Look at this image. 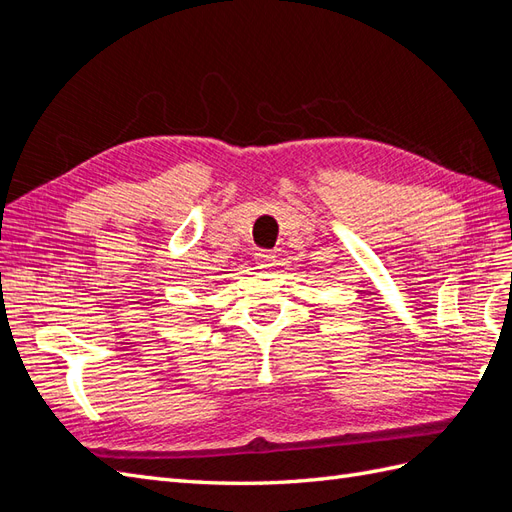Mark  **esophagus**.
I'll return each mask as SVG.
<instances>
[{"instance_id":"1","label":"esophagus","mask_w":512,"mask_h":512,"mask_svg":"<svg viewBox=\"0 0 512 512\" xmlns=\"http://www.w3.org/2000/svg\"><path fill=\"white\" fill-rule=\"evenodd\" d=\"M256 267L258 269H271V267H275V254H271V252H265V250H262V252H258L256 254Z\"/></svg>"}]
</instances>
